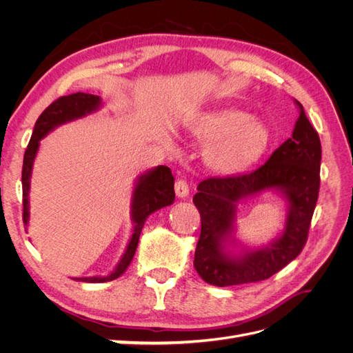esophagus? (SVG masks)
<instances>
[{
	"instance_id": "obj_1",
	"label": "esophagus",
	"mask_w": 353,
	"mask_h": 353,
	"mask_svg": "<svg viewBox=\"0 0 353 353\" xmlns=\"http://www.w3.org/2000/svg\"><path fill=\"white\" fill-rule=\"evenodd\" d=\"M175 194L178 199H185L190 194V188L187 181L184 179H178L175 183Z\"/></svg>"
}]
</instances>
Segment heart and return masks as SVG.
I'll list each match as a JSON object with an SVG mask.
<instances>
[{
	"label": "heart",
	"instance_id": "heart-1",
	"mask_svg": "<svg viewBox=\"0 0 353 353\" xmlns=\"http://www.w3.org/2000/svg\"><path fill=\"white\" fill-rule=\"evenodd\" d=\"M187 132L206 145V166L222 176L248 172L268 152L272 138L261 117L232 108L200 113L188 123Z\"/></svg>",
	"mask_w": 353,
	"mask_h": 353
}]
</instances>
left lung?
<instances>
[{"mask_svg": "<svg viewBox=\"0 0 353 353\" xmlns=\"http://www.w3.org/2000/svg\"><path fill=\"white\" fill-rule=\"evenodd\" d=\"M299 117L292 137L263 166L249 175L209 178L197 185L193 201L201 216L194 268L208 284L227 287L270 279L297 258L307 239L319 191L321 141L294 100ZM271 192L286 201L285 228L262 246L235 237L238 205Z\"/></svg>", "mask_w": 353, "mask_h": 353, "instance_id": "obj_1", "label": "left lung"}]
</instances>
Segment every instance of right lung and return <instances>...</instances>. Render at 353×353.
<instances>
[{"label": "right lung", "instance_id": "add662e5", "mask_svg": "<svg viewBox=\"0 0 353 353\" xmlns=\"http://www.w3.org/2000/svg\"><path fill=\"white\" fill-rule=\"evenodd\" d=\"M103 105V100L99 95L74 92L65 97L57 99L51 103L48 108L41 113L35 123L34 132H32L30 141L23 157V170H22V187H23V222L29 225V191H30V176L34 169L35 157L38 154L41 140L47 137L56 128L82 119V117L99 112ZM175 200L174 191V176L168 166L159 165L153 169H148L135 179L134 190L131 196V219L134 223L132 236L128 243L126 249L119 262L116 263L114 270L105 276H77V281L85 283H105L119 279V276L128 270L140 240V234L144 227L145 219L153 212L170 206Z\"/></svg>", "mask_w": 353, "mask_h": 353}]
</instances>
